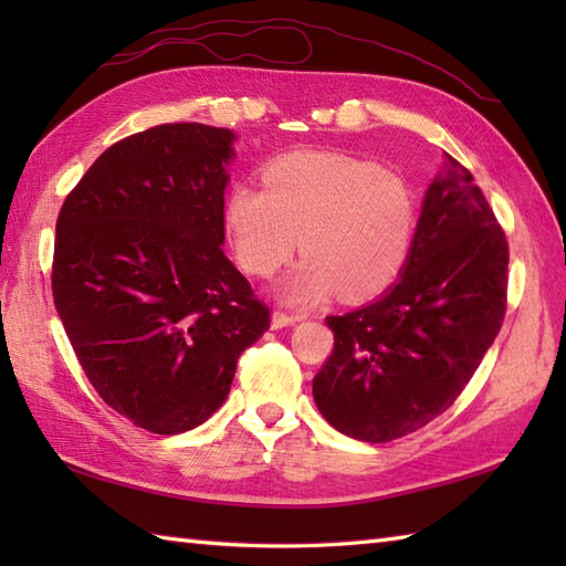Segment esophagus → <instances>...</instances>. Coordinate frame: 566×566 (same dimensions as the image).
Returning a JSON list of instances; mask_svg holds the SVG:
<instances>
[{"label": "esophagus", "instance_id": "esophagus-1", "mask_svg": "<svg viewBox=\"0 0 566 566\" xmlns=\"http://www.w3.org/2000/svg\"><path fill=\"white\" fill-rule=\"evenodd\" d=\"M296 321H302V316H296V314H286V311H280V308H276L274 314H272V328L276 331V328L294 326Z\"/></svg>", "mask_w": 566, "mask_h": 566}]
</instances>
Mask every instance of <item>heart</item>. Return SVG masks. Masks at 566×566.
Segmentation results:
<instances>
[{"label":"heart","mask_w":566,"mask_h":566,"mask_svg":"<svg viewBox=\"0 0 566 566\" xmlns=\"http://www.w3.org/2000/svg\"><path fill=\"white\" fill-rule=\"evenodd\" d=\"M264 189L238 182L226 199L240 268L272 276L296 255L306 260L280 286L298 306L333 292L377 296L396 282L416 233V199L406 179L338 153L296 150L262 172Z\"/></svg>","instance_id":"1"}]
</instances>
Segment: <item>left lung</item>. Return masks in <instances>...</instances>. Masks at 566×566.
I'll use <instances>...</instances> for the list:
<instances>
[{"instance_id": "1", "label": "left lung", "mask_w": 566, "mask_h": 566, "mask_svg": "<svg viewBox=\"0 0 566 566\" xmlns=\"http://www.w3.org/2000/svg\"><path fill=\"white\" fill-rule=\"evenodd\" d=\"M509 302V240L472 172L448 155L430 185L401 280L375 304L328 316L314 377L328 423L389 442L448 411L494 343Z\"/></svg>"}]
</instances>
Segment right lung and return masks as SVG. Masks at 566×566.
Here are the masks:
<instances>
[{"label": "right lung", "instance_id": "add662e5", "mask_svg": "<svg viewBox=\"0 0 566 566\" xmlns=\"http://www.w3.org/2000/svg\"><path fill=\"white\" fill-rule=\"evenodd\" d=\"M233 134L160 124L106 148L55 223L53 302L106 406L158 436L219 408L270 308L223 255Z\"/></svg>", "mask_w": 566, "mask_h": 566}]
</instances>
